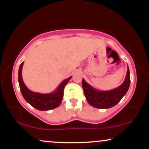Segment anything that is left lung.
Segmentation results:
<instances>
[{"mask_svg":"<svg viewBox=\"0 0 149 149\" xmlns=\"http://www.w3.org/2000/svg\"><path fill=\"white\" fill-rule=\"evenodd\" d=\"M130 85V74L127 66V75L123 84L118 88L109 91H99L90 86L83 79L82 80L83 91L88 102L97 109H109L116 106L127 93Z\"/></svg>","mask_w":149,"mask_h":149,"instance_id":"8db88e82","label":"left lung"}]
</instances>
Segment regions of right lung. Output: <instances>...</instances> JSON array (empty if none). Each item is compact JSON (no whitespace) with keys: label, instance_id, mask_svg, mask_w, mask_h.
Instances as JSON below:
<instances>
[{"label":"right lung","instance_id":"obj_1","mask_svg":"<svg viewBox=\"0 0 149 149\" xmlns=\"http://www.w3.org/2000/svg\"><path fill=\"white\" fill-rule=\"evenodd\" d=\"M24 61L20 64L18 73V81L22 96L24 100L32 107L39 111H49L59 107L62 101L64 89L71 78V76L63 80L59 85L57 90L49 94H40L31 91L27 88L22 79V66Z\"/></svg>","mask_w":149,"mask_h":149}]
</instances>
